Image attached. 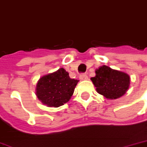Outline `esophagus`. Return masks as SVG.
Returning <instances> with one entry per match:
<instances>
[{
	"label": "esophagus",
	"mask_w": 147,
	"mask_h": 147,
	"mask_svg": "<svg viewBox=\"0 0 147 147\" xmlns=\"http://www.w3.org/2000/svg\"><path fill=\"white\" fill-rule=\"evenodd\" d=\"M79 79H81V80H86V79H88L87 75L84 73L81 74V75L79 76Z\"/></svg>",
	"instance_id": "34e87169"
}]
</instances>
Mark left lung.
I'll use <instances>...</instances> for the list:
<instances>
[{
    "mask_svg": "<svg viewBox=\"0 0 147 147\" xmlns=\"http://www.w3.org/2000/svg\"><path fill=\"white\" fill-rule=\"evenodd\" d=\"M96 91L107 99H117L126 93L129 87V75L114 70L106 65L96 70V76L91 78Z\"/></svg>",
    "mask_w": 147,
    "mask_h": 147,
    "instance_id": "obj_1",
    "label": "left lung"
}]
</instances>
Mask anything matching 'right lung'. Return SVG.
<instances>
[{"label":"right lung","mask_w":147,"mask_h":147,"mask_svg":"<svg viewBox=\"0 0 147 147\" xmlns=\"http://www.w3.org/2000/svg\"><path fill=\"white\" fill-rule=\"evenodd\" d=\"M79 80L71 79L64 68L40 78L36 85V95L48 107L62 106L70 100Z\"/></svg>","instance_id":"1"}]
</instances>
